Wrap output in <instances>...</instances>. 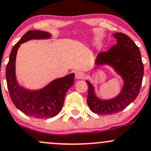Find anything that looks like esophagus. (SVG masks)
Wrapping results in <instances>:
<instances>
[{
  "label": "esophagus",
  "mask_w": 151,
  "mask_h": 151,
  "mask_svg": "<svg viewBox=\"0 0 151 151\" xmlns=\"http://www.w3.org/2000/svg\"><path fill=\"white\" fill-rule=\"evenodd\" d=\"M86 77L85 73H84L83 72H81V71H79V72H77L75 74V78L77 79H84V77Z\"/></svg>",
  "instance_id": "esophagus-1"
}]
</instances>
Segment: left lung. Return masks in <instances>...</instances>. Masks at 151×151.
<instances>
[{"mask_svg":"<svg viewBox=\"0 0 151 151\" xmlns=\"http://www.w3.org/2000/svg\"><path fill=\"white\" fill-rule=\"evenodd\" d=\"M117 40L116 45L108 52L99 53L96 65H108L121 76L124 86L116 97L108 100L98 98L94 87L89 81L87 104L90 110L95 114L109 115L122 111L133 102L140 92L143 77V64L139 48L126 35L116 32L113 35Z\"/></svg>","mask_w":151,"mask_h":151,"instance_id":"1","label":"left lung"}]
</instances>
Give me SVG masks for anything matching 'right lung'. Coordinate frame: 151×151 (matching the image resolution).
I'll return each mask as SVG.
<instances>
[{"label":"right lung","instance_id":"right-lung-1","mask_svg":"<svg viewBox=\"0 0 151 151\" xmlns=\"http://www.w3.org/2000/svg\"><path fill=\"white\" fill-rule=\"evenodd\" d=\"M51 34L40 30H30L15 45L6 67V77L12 101L19 110L36 119L52 118L62 110L67 91L73 85L74 74L58 78L42 89L30 90L18 84L15 74V59L19 47L30 40L49 39Z\"/></svg>","mask_w":151,"mask_h":151}]
</instances>
